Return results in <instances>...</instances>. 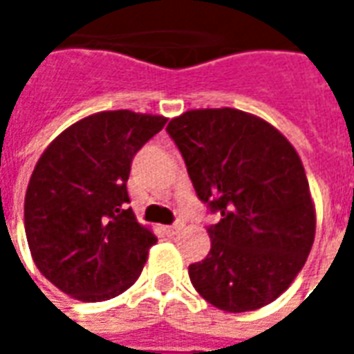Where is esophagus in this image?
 Masks as SVG:
<instances>
[{
    "label": "esophagus",
    "instance_id": "1",
    "mask_svg": "<svg viewBox=\"0 0 354 354\" xmlns=\"http://www.w3.org/2000/svg\"><path fill=\"white\" fill-rule=\"evenodd\" d=\"M182 230H184L182 223H174V225H167V227H165V233H167L169 237H174V235H178Z\"/></svg>",
    "mask_w": 354,
    "mask_h": 354
}]
</instances>
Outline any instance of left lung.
<instances>
[{"label":"left lung","instance_id":"8db88e82","mask_svg":"<svg viewBox=\"0 0 354 354\" xmlns=\"http://www.w3.org/2000/svg\"><path fill=\"white\" fill-rule=\"evenodd\" d=\"M203 203L222 216L210 252L189 266L201 296L245 313L271 304L307 261L317 216L299 155L260 117L235 108L189 109L167 127Z\"/></svg>","mask_w":354,"mask_h":354}]
</instances>
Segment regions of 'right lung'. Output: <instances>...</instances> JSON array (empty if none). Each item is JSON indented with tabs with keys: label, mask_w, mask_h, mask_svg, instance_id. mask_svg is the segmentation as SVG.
<instances>
[{
	"label": "right lung",
	"mask_w": 354,
	"mask_h": 354,
	"mask_svg": "<svg viewBox=\"0 0 354 354\" xmlns=\"http://www.w3.org/2000/svg\"><path fill=\"white\" fill-rule=\"evenodd\" d=\"M167 117L131 109L83 117L50 142L24 199V230L35 266L80 301H104L131 288L153 231L127 208V180L140 147Z\"/></svg>",
	"instance_id": "obj_1"
}]
</instances>
